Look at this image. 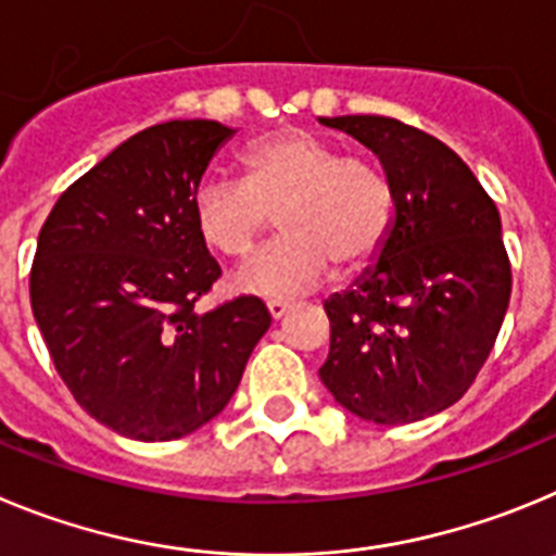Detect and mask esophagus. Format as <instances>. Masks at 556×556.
Instances as JSON below:
<instances>
[{"label": "esophagus", "instance_id": "esophagus-1", "mask_svg": "<svg viewBox=\"0 0 556 556\" xmlns=\"http://www.w3.org/2000/svg\"><path fill=\"white\" fill-rule=\"evenodd\" d=\"M288 309H290V304L282 302V299H271V302H268V313H271V318H282Z\"/></svg>", "mask_w": 556, "mask_h": 556}]
</instances>
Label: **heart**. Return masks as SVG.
I'll list each match as a JSON object with an SVG mask.
<instances>
[{
  "instance_id": "obj_1",
  "label": "heart",
  "mask_w": 556,
  "mask_h": 556,
  "mask_svg": "<svg viewBox=\"0 0 556 556\" xmlns=\"http://www.w3.org/2000/svg\"><path fill=\"white\" fill-rule=\"evenodd\" d=\"M241 182L213 179L193 197V224L213 252L247 260L279 216L285 238L238 274V288L263 296L299 293L334 268L352 277L379 257L393 224V188L377 160L340 152L307 129L249 141Z\"/></svg>"
}]
</instances>
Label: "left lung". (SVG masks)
Listing matches in <instances>:
<instances>
[{"label": "left lung", "instance_id": "obj_1", "mask_svg": "<svg viewBox=\"0 0 556 556\" xmlns=\"http://www.w3.org/2000/svg\"><path fill=\"white\" fill-rule=\"evenodd\" d=\"M382 160L396 222L377 266L334 293L318 368L334 402L371 424L452 407L496 343L513 290L502 218L459 154L388 116H334Z\"/></svg>", "mask_w": 556, "mask_h": 556}]
</instances>
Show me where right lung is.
<instances>
[{
  "label": "right lung",
  "mask_w": 556,
  "mask_h": 556,
  "mask_svg": "<svg viewBox=\"0 0 556 556\" xmlns=\"http://www.w3.org/2000/svg\"><path fill=\"white\" fill-rule=\"evenodd\" d=\"M207 118L154 124L60 193L38 232L29 302L74 402L132 440L216 418L271 327L257 296L199 313L222 266L193 224L210 157L232 135Z\"/></svg>",
  "instance_id": "obj_1"
}]
</instances>
